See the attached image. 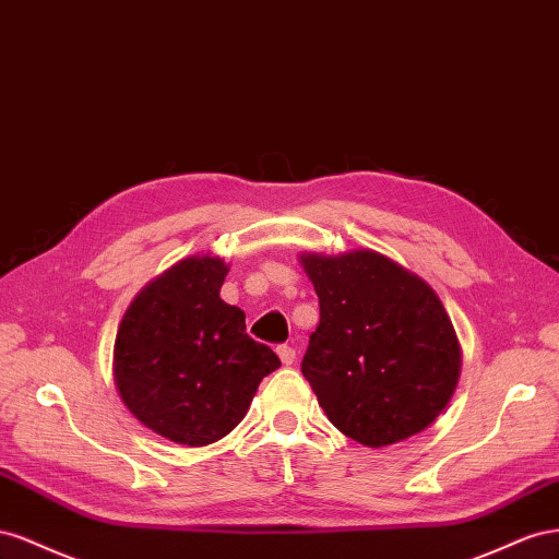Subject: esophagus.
<instances>
[{
    "label": "esophagus",
    "mask_w": 559,
    "mask_h": 559,
    "mask_svg": "<svg viewBox=\"0 0 559 559\" xmlns=\"http://www.w3.org/2000/svg\"><path fill=\"white\" fill-rule=\"evenodd\" d=\"M276 354H278V358H281V362L283 365H293L295 362V348L290 346V344H281V346H276Z\"/></svg>",
    "instance_id": "esophagus-1"
}]
</instances>
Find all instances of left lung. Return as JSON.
Instances as JSON below:
<instances>
[{"instance_id":"left-lung-1","label":"left lung","mask_w":559,"mask_h":559,"mask_svg":"<svg viewBox=\"0 0 559 559\" xmlns=\"http://www.w3.org/2000/svg\"><path fill=\"white\" fill-rule=\"evenodd\" d=\"M299 260L321 307L301 374L328 419L368 448L421 433L450 403L461 370L438 295L374 250Z\"/></svg>"}]
</instances>
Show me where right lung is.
Returning a JSON list of instances; mask_svg holds the SVG:
<instances>
[{"instance_id":"right-lung-1","label":"right lung","mask_w":559,"mask_h":559,"mask_svg":"<svg viewBox=\"0 0 559 559\" xmlns=\"http://www.w3.org/2000/svg\"><path fill=\"white\" fill-rule=\"evenodd\" d=\"M229 266L187 258L152 281L126 311L115 381L138 421L203 448L234 430L278 356L246 332V313L219 299Z\"/></svg>"}]
</instances>
